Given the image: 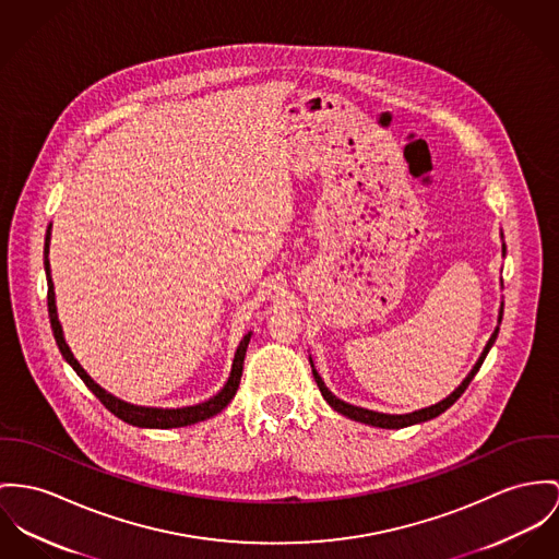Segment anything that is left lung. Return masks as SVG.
Segmentation results:
<instances>
[{
    "mask_svg": "<svg viewBox=\"0 0 559 559\" xmlns=\"http://www.w3.org/2000/svg\"><path fill=\"white\" fill-rule=\"evenodd\" d=\"M500 321H502V308H500ZM496 338H498V330L491 334V338H489V343L485 346V350H483V355H480V359L476 361V366L473 368V372L468 374V379L462 383V385L457 386L447 400H442V402H438V404H433L430 408H421V411H415V413H411V415H383V413H374V411H366V408H359V406H350V404H346L343 400H338L336 395H332V391L325 386V383L321 381V377L317 374V370H312V377H314V381H317V386H319V391H321V395L325 397V402L334 408V411H338L341 415L344 417H348V419H353V421H359V424H368V426H374V428H386V430H400V428H408V426H415V424H421V421H430L433 417H438L440 413H444L449 406H453L455 402H457V397L468 389L471 385V381L474 379V374L478 372V368L483 366V361H485V357H487V353H489V348H491V344L496 343Z\"/></svg>",
    "mask_w": 559,
    "mask_h": 559,
    "instance_id": "obj_1",
    "label": "left lung"
}]
</instances>
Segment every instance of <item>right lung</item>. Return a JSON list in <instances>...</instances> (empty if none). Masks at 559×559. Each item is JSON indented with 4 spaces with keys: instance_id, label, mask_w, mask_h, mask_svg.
<instances>
[{
    "instance_id": "obj_1",
    "label": "right lung",
    "mask_w": 559,
    "mask_h": 559,
    "mask_svg": "<svg viewBox=\"0 0 559 559\" xmlns=\"http://www.w3.org/2000/svg\"><path fill=\"white\" fill-rule=\"evenodd\" d=\"M50 234H46V249L44 253H48V238ZM46 265V281H48V317H50V328H52V336L57 341V346L61 350V355L66 357V361L74 368V372L83 379L95 397L119 419H123L129 426H138V428H159V430H168V428H185V426H191V424H198V421H204V419H211L216 413H221L229 402L231 397L236 395L238 385H240V377H242V364H245V353H247V346L251 341V334H247L242 338V343L236 350V357H234V366H231V374L227 379L225 386L216 393L215 397H211L209 402H202L198 406H187V408H176V411H164V408H144V406H133L128 402H121L117 400L115 395L106 393L102 386L97 385L85 370L81 368V364L74 359L72 350L68 348V344L63 341V334H61V325H59V319H57V308H55V292H52V281H50V270H48V259L44 261Z\"/></svg>"
}]
</instances>
